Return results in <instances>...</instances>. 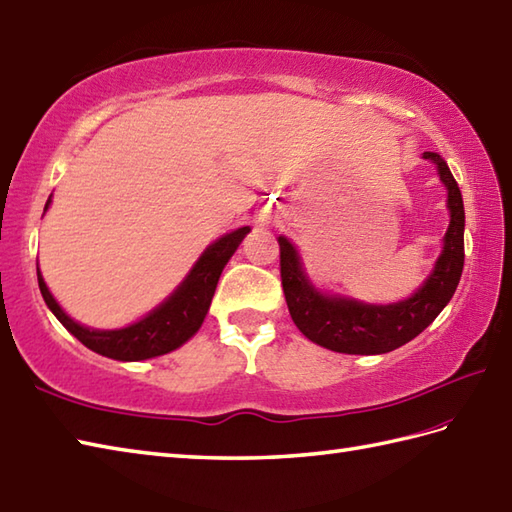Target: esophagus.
I'll return each mask as SVG.
<instances>
[{
    "label": "esophagus",
    "mask_w": 512,
    "mask_h": 512,
    "mask_svg": "<svg viewBox=\"0 0 512 512\" xmlns=\"http://www.w3.org/2000/svg\"><path fill=\"white\" fill-rule=\"evenodd\" d=\"M258 219H260V223H263V225H269L271 221H274V212H271V210H263V212L258 214Z\"/></svg>",
    "instance_id": "esophagus-1"
}]
</instances>
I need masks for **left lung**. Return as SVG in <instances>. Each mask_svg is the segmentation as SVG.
Listing matches in <instances>:
<instances>
[{
	"label": "left lung",
	"mask_w": 512,
	"mask_h": 512,
	"mask_svg": "<svg viewBox=\"0 0 512 512\" xmlns=\"http://www.w3.org/2000/svg\"><path fill=\"white\" fill-rule=\"evenodd\" d=\"M434 160L440 179L449 190L447 206L451 223L445 234V249L434 274L412 298L399 304L374 306L355 300L326 298L317 293L302 274L300 258L285 236L280 245V280L291 320L304 337L328 350L346 355H381L412 342L445 309L462 276L464 267V203L458 181L453 179L447 162L438 153H425Z\"/></svg>",
	"instance_id": "8db88e82"
}]
</instances>
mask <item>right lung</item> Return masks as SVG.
Listing matches in <instances>:
<instances>
[{
    "label": "right lung",
    "instance_id": "obj_1",
    "mask_svg": "<svg viewBox=\"0 0 512 512\" xmlns=\"http://www.w3.org/2000/svg\"><path fill=\"white\" fill-rule=\"evenodd\" d=\"M45 208H48V203H45ZM247 232L249 227H241V230L227 234L219 238L214 245H210L206 249V254L199 258V263L192 267L190 276L184 280V285L170 295L162 306H157L151 315H146L138 324L120 328V331H89V328L70 320V317L61 311V306L56 304L48 287H45L41 271L37 267L39 289L45 304H48L50 311L56 315V320H59L67 331L89 350L118 361H140L160 357L170 350L179 348L199 331L203 317H206L210 309L221 271L227 260L236 252V247L241 245Z\"/></svg>",
    "mask_w": 512,
    "mask_h": 512
}]
</instances>
